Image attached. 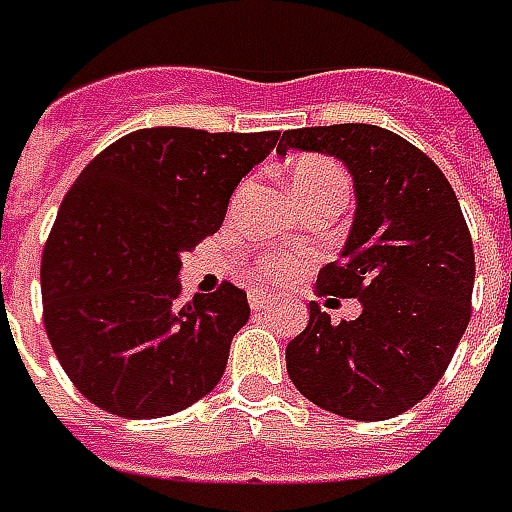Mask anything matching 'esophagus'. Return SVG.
Masks as SVG:
<instances>
[{
    "label": "esophagus",
    "mask_w": 512,
    "mask_h": 512,
    "mask_svg": "<svg viewBox=\"0 0 512 512\" xmlns=\"http://www.w3.org/2000/svg\"><path fill=\"white\" fill-rule=\"evenodd\" d=\"M271 300H274V297H271V294H266L263 288H252V291H249V305H252V311L269 308Z\"/></svg>",
    "instance_id": "esophagus-1"
}]
</instances>
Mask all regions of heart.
I'll return each mask as SVG.
<instances>
[{"instance_id":"1","label":"heart","mask_w":512,"mask_h":512,"mask_svg":"<svg viewBox=\"0 0 512 512\" xmlns=\"http://www.w3.org/2000/svg\"><path fill=\"white\" fill-rule=\"evenodd\" d=\"M288 184L297 196H308V193H316V190H325V187H333V184H344V173L328 159H319V156H302L294 162V168L288 173ZM269 274L277 277V280H285L297 271V260L288 255H280L269 260Z\"/></svg>"}]
</instances>
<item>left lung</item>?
Segmentation results:
<instances>
[{
  "label": "left lung",
  "instance_id": "left-lung-1",
  "mask_svg": "<svg viewBox=\"0 0 512 512\" xmlns=\"http://www.w3.org/2000/svg\"><path fill=\"white\" fill-rule=\"evenodd\" d=\"M314 151L353 176L356 212L316 291L356 297V319L330 322L311 302L285 347L294 387L347 420H387L443 378L471 319L474 243L443 170L412 142L367 123L285 131L277 154Z\"/></svg>",
  "mask_w": 512,
  "mask_h": 512
}]
</instances>
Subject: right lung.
<instances>
[{
	"mask_svg": "<svg viewBox=\"0 0 512 512\" xmlns=\"http://www.w3.org/2000/svg\"><path fill=\"white\" fill-rule=\"evenodd\" d=\"M277 137L142 128L83 168L41 260L44 328L83 398L148 420L221 381L249 302L232 283L179 300L182 255L221 229L229 196Z\"/></svg>",
	"mask_w": 512,
	"mask_h": 512,
	"instance_id": "right-lung-1",
	"label": "right lung"
}]
</instances>
